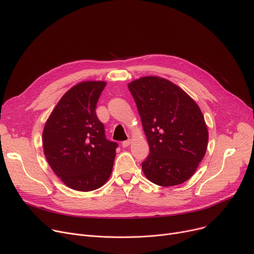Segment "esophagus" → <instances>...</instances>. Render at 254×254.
<instances>
[{"instance_id": "34e87169", "label": "esophagus", "mask_w": 254, "mask_h": 254, "mask_svg": "<svg viewBox=\"0 0 254 254\" xmlns=\"http://www.w3.org/2000/svg\"><path fill=\"white\" fill-rule=\"evenodd\" d=\"M130 143H131V140L128 139V140H127V141H124V142L122 143V145H123V147H127V146H129Z\"/></svg>"}]
</instances>
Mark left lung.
<instances>
[{"mask_svg": "<svg viewBox=\"0 0 254 254\" xmlns=\"http://www.w3.org/2000/svg\"><path fill=\"white\" fill-rule=\"evenodd\" d=\"M149 145L142 170L149 181L174 186L189 180L205 156L208 128L196 103L169 80L146 76L127 85Z\"/></svg>", "mask_w": 254, "mask_h": 254, "instance_id": "1", "label": "left lung"}]
</instances>
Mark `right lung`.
I'll return each mask as SVG.
<instances>
[{"label":"right lung","mask_w":254,"mask_h":254,"mask_svg":"<svg viewBox=\"0 0 254 254\" xmlns=\"http://www.w3.org/2000/svg\"><path fill=\"white\" fill-rule=\"evenodd\" d=\"M105 81H83L66 91L48 117L43 149L57 176L79 191L100 189L109 179L118 144L106 139L97 103Z\"/></svg>","instance_id":"1"}]
</instances>
